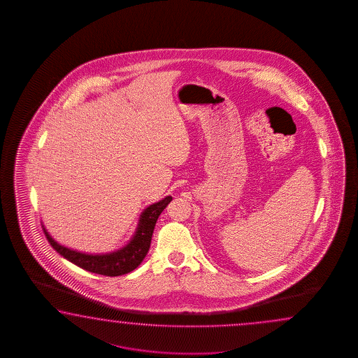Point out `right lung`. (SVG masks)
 <instances>
[{
  "label": "right lung",
  "mask_w": 358,
  "mask_h": 358,
  "mask_svg": "<svg viewBox=\"0 0 358 358\" xmlns=\"http://www.w3.org/2000/svg\"><path fill=\"white\" fill-rule=\"evenodd\" d=\"M171 199L173 197L168 196L159 202L148 206L141 215L136 234L131 238L129 243L111 253L88 255V253L73 251L55 242L52 236L47 233L45 227H43V231L48 243L51 244L55 251L60 253L64 259H69L76 266L82 267L90 273L105 275V276L128 274L134 268H137L145 259L151 245L156 221L159 219L161 213L164 211V208L171 202Z\"/></svg>",
  "instance_id": "add662e5"
}]
</instances>
